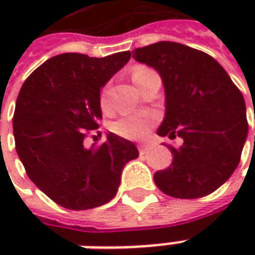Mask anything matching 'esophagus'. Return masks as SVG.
I'll use <instances>...</instances> for the list:
<instances>
[{
  "label": "esophagus",
  "instance_id": "1",
  "mask_svg": "<svg viewBox=\"0 0 255 255\" xmlns=\"http://www.w3.org/2000/svg\"><path fill=\"white\" fill-rule=\"evenodd\" d=\"M137 147H139V152H140V154H143V153H146L147 150H149L150 144H149V143H142V144H139Z\"/></svg>",
  "mask_w": 255,
  "mask_h": 255
}]
</instances>
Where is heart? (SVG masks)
<instances>
[{"mask_svg": "<svg viewBox=\"0 0 255 255\" xmlns=\"http://www.w3.org/2000/svg\"><path fill=\"white\" fill-rule=\"evenodd\" d=\"M150 71L152 69H149L147 66H143V65L134 66L132 71L133 82L144 74L150 72ZM101 106H102V109L109 108V89L108 88H103L102 93H101ZM153 123H154V121L150 115H144V113L126 115V116H122L119 121L115 122L113 132L121 137H125V139L139 140L150 132Z\"/></svg>", "mask_w": 255, "mask_h": 255, "instance_id": "1", "label": "heart"}]
</instances>
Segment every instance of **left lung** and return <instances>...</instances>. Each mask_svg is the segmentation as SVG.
Here are the masks:
<instances>
[{"instance_id":"left-lung-1","label":"left lung","mask_w":255,"mask_h":255,"mask_svg":"<svg viewBox=\"0 0 255 255\" xmlns=\"http://www.w3.org/2000/svg\"><path fill=\"white\" fill-rule=\"evenodd\" d=\"M133 58L163 79L166 115L157 134L181 137L169 144L171 164L154 173L160 190L177 199H199L217 190L239 166L249 132L240 89L213 56L177 42L136 48Z\"/></svg>"}]
</instances>
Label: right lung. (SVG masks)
<instances>
[{
    "mask_svg": "<svg viewBox=\"0 0 255 255\" xmlns=\"http://www.w3.org/2000/svg\"><path fill=\"white\" fill-rule=\"evenodd\" d=\"M129 59V51L105 58L56 55L18 93L12 119L18 157L35 186L65 209L88 210L112 200L125 164L139 156L132 142L113 133L101 144L85 142L101 125V88Z\"/></svg>",
    "mask_w": 255,
    "mask_h": 255,
    "instance_id": "add662e5",
    "label": "right lung"
}]
</instances>
